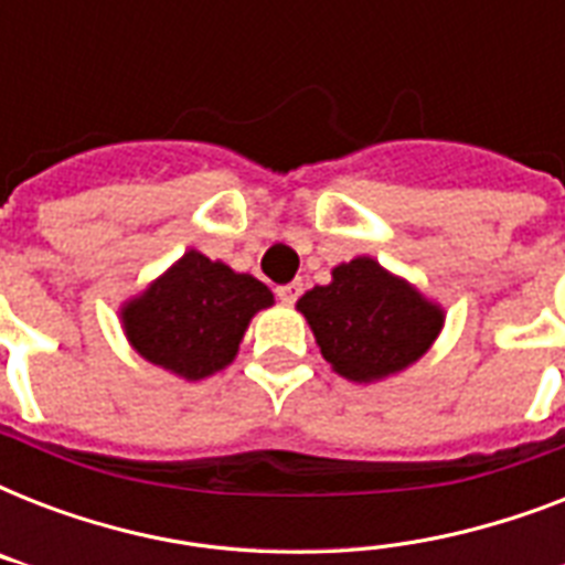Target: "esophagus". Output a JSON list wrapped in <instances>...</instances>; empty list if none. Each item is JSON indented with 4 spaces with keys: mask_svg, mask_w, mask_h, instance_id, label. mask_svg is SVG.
Instances as JSON below:
<instances>
[{
    "mask_svg": "<svg viewBox=\"0 0 565 565\" xmlns=\"http://www.w3.org/2000/svg\"><path fill=\"white\" fill-rule=\"evenodd\" d=\"M275 296L284 301V305H292V301L299 299L301 296V281H292V284H281L278 290H275Z\"/></svg>",
    "mask_w": 565,
    "mask_h": 565,
    "instance_id": "esophagus-1",
    "label": "esophagus"
}]
</instances>
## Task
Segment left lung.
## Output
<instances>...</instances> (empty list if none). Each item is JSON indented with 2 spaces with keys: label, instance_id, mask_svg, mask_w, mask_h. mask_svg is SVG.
Listing matches in <instances>:
<instances>
[{
  "label": "left lung",
  "instance_id": "obj_1",
  "mask_svg": "<svg viewBox=\"0 0 565 565\" xmlns=\"http://www.w3.org/2000/svg\"><path fill=\"white\" fill-rule=\"evenodd\" d=\"M296 308L305 313L322 358L337 375L370 384L407 370L443 331V308L372 257L331 269Z\"/></svg>",
  "mask_w": 565,
  "mask_h": 565
}]
</instances>
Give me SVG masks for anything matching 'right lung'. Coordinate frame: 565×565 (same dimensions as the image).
Returning a JSON list of instances; mask_svg holds the SVG:
<instances>
[{
    "mask_svg": "<svg viewBox=\"0 0 565 565\" xmlns=\"http://www.w3.org/2000/svg\"><path fill=\"white\" fill-rule=\"evenodd\" d=\"M266 284L190 248L119 310L135 352L172 375L202 381L237 358L257 310L273 305Z\"/></svg>",
    "mask_w": 565,
    "mask_h": 565,
    "instance_id": "right-lung-1",
    "label": "right lung"
}]
</instances>
